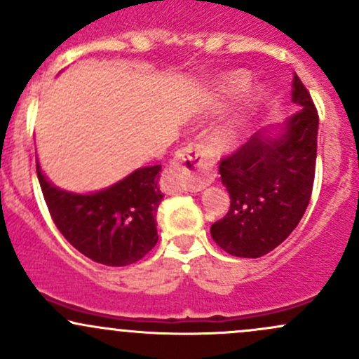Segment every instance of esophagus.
<instances>
[{
  "instance_id": "obj_1",
  "label": "esophagus",
  "mask_w": 359,
  "mask_h": 359,
  "mask_svg": "<svg viewBox=\"0 0 359 359\" xmlns=\"http://www.w3.org/2000/svg\"><path fill=\"white\" fill-rule=\"evenodd\" d=\"M212 183L209 156L203 145L190 144L178 150L164 178V188L169 194L188 190L198 191Z\"/></svg>"
}]
</instances>
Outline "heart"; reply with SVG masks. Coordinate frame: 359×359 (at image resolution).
I'll list each match as a JSON object with an SVG mask.
<instances>
[{"instance_id":"heart-1","label":"heart","mask_w":359,"mask_h":359,"mask_svg":"<svg viewBox=\"0 0 359 359\" xmlns=\"http://www.w3.org/2000/svg\"><path fill=\"white\" fill-rule=\"evenodd\" d=\"M243 83H245V75H241V73H229V75L219 79V82L215 83V94H217L219 99H226L229 97V95L236 94V92L241 88ZM257 97H258V92L250 90L248 95H246V102L250 104L257 101ZM236 140H238V126L234 125V123L221 126L219 130H215L210 138L212 145H214V149L217 150V152H226V150L233 149L234 144H236Z\"/></svg>"}]
</instances>
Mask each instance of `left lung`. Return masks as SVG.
I'll list each match as a JSON object with an SVG mask.
<instances>
[{"label": "left lung", "instance_id": "1", "mask_svg": "<svg viewBox=\"0 0 359 359\" xmlns=\"http://www.w3.org/2000/svg\"><path fill=\"white\" fill-rule=\"evenodd\" d=\"M292 102L299 111L289 118L283 135L255 133L221 159L219 172L231 205L210 226V234L229 255H267L294 231L310 203L318 113L298 75L292 80Z\"/></svg>", "mask_w": 359, "mask_h": 359}]
</instances>
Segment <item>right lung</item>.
<instances>
[{"mask_svg":"<svg viewBox=\"0 0 359 359\" xmlns=\"http://www.w3.org/2000/svg\"><path fill=\"white\" fill-rule=\"evenodd\" d=\"M36 165L53 221L82 255L109 267H123L156 246V214L164 196L157 187L161 164L137 169L113 187L88 195L60 190L46 180L39 163Z\"/></svg>","mask_w":359,"mask_h":359,"instance_id":"add662e5","label":"right lung"}]
</instances>
